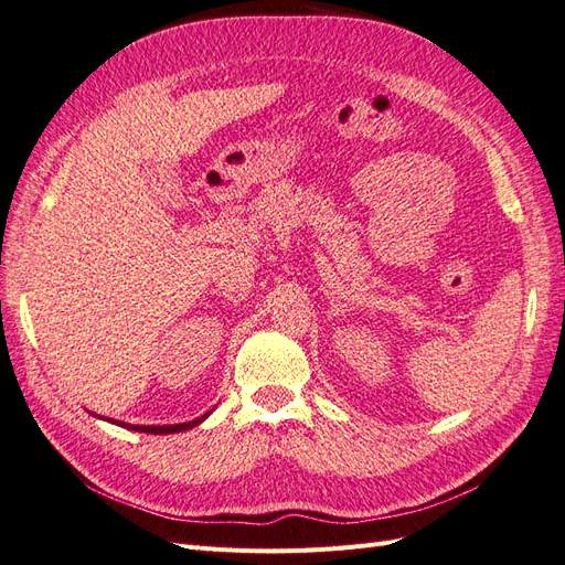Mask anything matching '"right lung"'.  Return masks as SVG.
Returning <instances> with one entry per match:
<instances>
[{"label":"right lung","mask_w":565,"mask_h":565,"mask_svg":"<svg viewBox=\"0 0 565 565\" xmlns=\"http://www.w3.org/2000/svg\"><path fill=\"white\" fill-rule=\"evenodd\" d=\"M212 413V409H210ZM207 413V415H210ZM207 415H202V417H198V419H193V422H185V424H164V426H143V424H125V422H113V419H108V422H113V424H119V426H127V429H131V431H143V434H177V431H185V429H193V426H198L202 419H207ZM104 419V417H100Z\"/></svg>","instance_id":"right-lung-1"}]
</instances>
